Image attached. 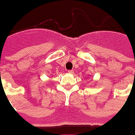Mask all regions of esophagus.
I'll return each instance as SVG.
<instances>
[{
  "label": "esophagus",
  "instance_id": "34e87169",
  "mask_svg": "<svg viewBox=\"0 0 135 135\" xmlns=\"http://www.w3.org/2000/svg\"><path fill=\"white\" fill-rule=\"evenodd\" d=\"M68 73H73L74 72H73V70H68Z\"/></svg>",
  "mask_w": 135,
  "mask_h": 135
}]
</instances>
